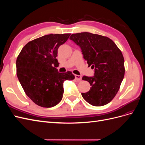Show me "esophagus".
Wrapping results in <instances>:
<instances>
[{
  "label": "esophagus",
  "instance_id": "obj_1",
  "mask_svg": "<svg viewBox=\"0 0 145 145\" xmlns=\"http://www.w3.org/2000/svg\"><path fill=\"white\" fill-rule=\"evenodd\" d=\"M75 78L77 80H80L82 79V77L78 75H75Z\"/></svg>",
  "mask_w": 145,
  "mask_h": 145
}]
</instances>
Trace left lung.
<instances>
[{
  "label": "left lung",
  "instance_id": "8db88e82",
  "mask_svg": "<svg viewBox=\"0 0 145 145\" xmlns=\"http://www.w3.org/2000/svg\"><path fill=\"white\" fill-rule=\"evenodd\" d=\"M69 39L80 47L88 67L94 69V76L82 77L91 86L88 92L82 93L83 98L95 106L108 104L117 94L125 76L121 51L111 39L99 34L76 33Z\"/></svg>",
  "mask_w": 145,
  "mask_h": 145
}]
</instances>
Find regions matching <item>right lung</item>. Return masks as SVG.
I'll use <instances>...</instances> for the list:
<instances>
[{"instance_id":"obj_1","label":"right lung","mask_w":145,"mask_h":145,"mask_svg":"<svg viewBox=\"0 0 145 145\" xmlns=\"http://www.w3.org/2000/svg\"><path fill=\"white\" fill-rule=\"evenodd\" d=\"M71 34H51L29 42L22 49L16 60L17 76L25 94L43 108L57 105L62 99L63 82L72 80L71 71L60 73L55 67L60 45Z\"/></svg>"}]
</instances>
